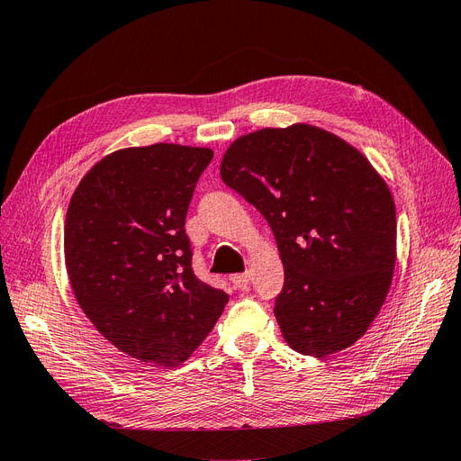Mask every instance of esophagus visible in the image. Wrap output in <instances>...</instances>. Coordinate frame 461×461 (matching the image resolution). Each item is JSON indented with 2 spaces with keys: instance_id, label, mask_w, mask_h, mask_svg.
<instances>
[{
  "instance_id": "34e87169",
  "label": "esophagus",
  "mask_w": 461,
  "mask_h": 461,
  "mask_svg": "<svg viewBox=\"0 0 461 461\" xmlns=\"http://www.w3.org/2000/svg\"><path fill=\"white\" fill-rule=\"evenodd\" d=\"M249 281H252V275H249L248 271L246 273H240V275H232L230 276V283L234 285V288L239 290H244L249 286Z\"/></svg>"
}]
</instances>
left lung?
I'll list each match as a JSON object with an SVG mask.
<instances>
[{
    "instance_id": "8db88e82",
    "label": "left lung",
    "mask_w": 461,
    "mask_h": 461,
    "mask_svg": "<svg viewBox=\"0 0 461 461\" xmlns=\"http://www.w3.org/2000/svg\"><path fill=\"white\" fill-rule=\"evenodd\" d=\"M221 178L275 234L273 312L290 348L323 357L364 337L396 263L394 200L366 156L312 124L261 129L230 144Z\"/></svg>"
}]
</instances>
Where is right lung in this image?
Returning a JSON list of instances; mask_svg holds the SVG:
<instances>
[{"label":"right lung","mask_w":461,"mask_h":461,"mask_svg":"<svg viewBox=\"0 0 461 461\" xmlns=\"http://www.w3.org/2000/svg\"><path fill=\"white\" fill-rule=\"evenodd\" d=\"M212 159L209 148L178 144L113 151L67 209L65 265L78 305L111 344L146 364H183L229 302L194 275L185 230Z\"/></svg>","instance_id":"add662e5"}]
</instances>
